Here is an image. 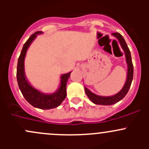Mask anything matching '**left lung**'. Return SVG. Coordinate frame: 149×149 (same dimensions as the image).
<instances>
[{"mask_svg": "<svg viewBox=\"0 0 149 149\" xmlns=\"http://www.w3.org/2000/svg\"><path fill=\"white\" fill-rule=\"evenodd\" d=\"M112 35L115 37H116L119 41L120 44L122 47L125 52V55L126 58V63L127 65V79H126L125 84L123 88L118 93V94H115L113 96H110V97H102V96H99L97 94H94L91 92L89 89L84 86L85 88L86 94L87 97H88L90 100L93 103L96 104H101V105H112L118 102L123 100L127 93L128 92V90L130 88V85H131L132 81H133V63H132V58L131 55H130V49H129L128 47L126 44L124 38L123 36L121 35L120 33L115 32L112 33Z\"/></svg>", "mask_w": 149, "mask_h": 149, "instance_id": "obj_1", "label": "left lung"}]
</instances>
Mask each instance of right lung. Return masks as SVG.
<instances>
[{
	"instance_id": "add662e5",
	"label": "right lung",
	"mask_w": 149,
	"mask_h": 149,
	"mask_svg": "<svg viewBox=\"0 0 149 149\" xmlns=\"http://www.w3.org/2000/svg\"><path fill=\"white\" fill-rule=\"evenodd\" d=\"M42 31H36L28 39L24 45L19 58L18 59L17 78L18 85L21 92L23 94L25 100L33 107L42 109H49L55 108L63 102L66 97V84L71 72L63 74L61 76V84L58 89L53 94H44L36 89L28 82L24 73V58L26 51L33 40L36 38L37 34H42Z\"/></svg>"
}]
</instances>
